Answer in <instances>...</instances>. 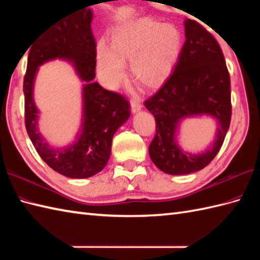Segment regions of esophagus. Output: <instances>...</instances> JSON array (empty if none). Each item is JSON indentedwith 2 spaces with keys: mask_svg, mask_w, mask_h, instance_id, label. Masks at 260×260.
<instances>
[{
  "mask_svg": "<svg viewBox=\"0 0 260 260\" xmlns=\"http://www.w3.org/2000/svg\"><path fill=\"white\" fill-rule=\"evenodd\" d=\"M131 108H132V113H137V112H140V110L142 109V105L137 102V101H135V99H132L131 101Z\"/></svg>",
  "mask_w": 260,
  "mask_h": 260,
  "instance_id": "esophagus-1",
  "label": "esophagus"
}]
</instances>
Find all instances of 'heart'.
I'll list each match as a JSON object with an SVG mask.
<instances>
[{
  "label": "heart",
  "mask_w": 260,
  "mask_h": 260,
  "mask_svg": "<svg viewBox=\"0 0 260 260\" xmlns=\"http://www.w3.org/2000/svg\"><path fill=\"white\" fill-rule=\"evenodd\" d=\"M183 48V35L172 23L143 18L117 25L109 47H96L97 69L103 81L114 86L123 79L124 63L129 61V76L137 86L154 89L169 78Z\"/></svg>",
  "instance_id": "b5f03b06"
}]
</instances>
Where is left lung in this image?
<instances>
[{"label":"left lung","instance_id":"obj_1","mask_svg":"<svg viewBox=\"0 0 260 260\" xmlns=\"http://www.w3.org/2000/svg\"><path fill=\"white\" fill-rule=\"evenodd\" d=\"M185 42L172 75L145 101L156 124V134L148 146L151 159L172 175L200 171L222 146L231 119L230 76L219 43L198 22L184 21ZM207 114L216 119V139L201 153L192 154L177 144L178 127L184 118Z\"/></svg>","mask_w":260,"mask_h":260}]
</instances>
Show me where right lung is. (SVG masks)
<instances>
[{
    "label": "right lung",
    "mask_w": 260,
    "mask_h": 260,
    "mask_svg": "<svg viewBox=\"0 0 260 260\" xmlns=\"http://www.w3.org/2000/svg\"><path fill=\"white\" fill-rule=\"evenodd\" d=\"M92 11L84 9L54 22L32 43L23 81L25 127L40 157L56 172L73 179H86L106 167L113 136L129 118V103L118 93L93 81L96 42L91 32ZM26 49V50H27ZM26 52V51H25ZM54 58L73 63L85 82L83 86V119L73 145L52 148L38 132V110L32 87L38 67Z\"/></svg>",
    "instance_id": "1"
}]
</instances>
